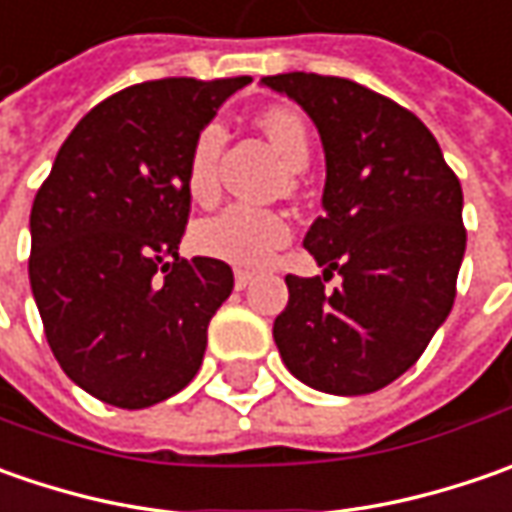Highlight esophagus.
Returning <instances> with one entry per match:
<instances>
[{"label": "esophagus", "mask_w": 512, "mask_h": 512, "mask_svg": "<svg viewBox=\"0 0 512 512\" xmlns=\"http://www.w3.org/2000/svg\"><path fill=\"white\" fill-rule=\"evenodd\" d=\"M250 282H253V273H250V270H236V276H233V285H236V290H245Z\"/></svg>", "instance_id": "obj_1"}]
</instances>
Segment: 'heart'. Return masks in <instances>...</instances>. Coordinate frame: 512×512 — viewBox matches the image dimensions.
I'll return each instance as SVG.
<instances>
[{"mask_svg": "<svg viewBox=\"0 0 512 512\" xmlns=\"http://www.w3.org/2000/svg\"><path fill=\"white\" fill-rule=\"evenodd\" d=\"M259 125L282 153L290 170H302L310 159V130L299 110L276 105L259 113ZM227 133L222 122H207L190 142L185 185L196 202H210L219 193V156ZM290 222L285 213L267 207L230 205L193 227V245L205 256L236 267H259L273 250L290 242Z\"/></svg>", "mask_w": 512, "mask_h": 512, "instance_id": "heart-1", "label": "heart"}]
</instances>
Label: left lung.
<instances>
[{"label":"left lung","instance_id":"obj_1","mask_svg":"<svg viewBox=\"0 0 512 512\" xmlns=\"http://www.w3.org/2000/svg\"><path fill=\"white\" fill-rule=\"evenodd\" d=\"M262 85L302 105L325 148V213L305 247L342 285L287 276L273 339L313 390L362 396L396 382L444 325L464 259L462 185L419 116L359 82L279 73Z\"/></svg>","mask_w":512,"mask_h":512}]
</instances>
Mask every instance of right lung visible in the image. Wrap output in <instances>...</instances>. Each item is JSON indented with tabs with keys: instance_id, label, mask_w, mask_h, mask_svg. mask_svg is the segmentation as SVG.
<instances>
[{
	"instance_id": "add662e5",
	"label": "right lung",
	"mask_w": 512,
	"mask_h": 512,
	"mask_svg": "<svg viewBox=\"0 0 512 512\" xmlns=\"http://www.w3.org/2000/svg\"><path fill=\"white\" fill-rule=\"evenodd\" d=\"M236 79L119 90L70 130L30 210V290L59 367L99 402L142 410L199 373L233 290L219 259H182L190 142Z\"/></svg>"
}]
</instances>
